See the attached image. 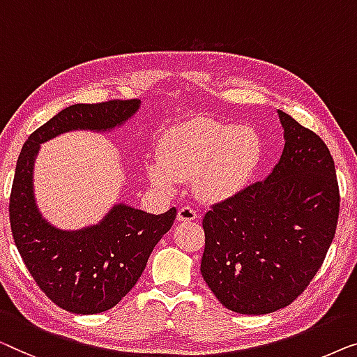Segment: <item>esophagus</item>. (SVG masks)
<instances>
[{"instance_id": "1", "label": "esophagus", "mask_w": 357, "mask_h": 357, "mask_svg": "<svg viewBox=\"0 0 357 357\" xmlns=\"http://www.w3.org/2000/svg\"><path fill=\"white\" fill-rule=\"evenodd\" d=\"M197 212L190 207H181L178 210V220L179 222H192V220H197Z\"/></svg>"}]
</instances>
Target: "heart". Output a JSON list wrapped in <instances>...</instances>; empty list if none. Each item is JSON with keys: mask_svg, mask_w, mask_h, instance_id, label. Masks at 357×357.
Here are the masks:
<instances>
[{"mask_svg": "<svg viewBox=\"0 0 357 357\" xmlns=\"http://www.w3.org/2000/svg\"><path fill=\"white\" fill-rule=\"evenodd\" d=\"M259 158L260 139L252 129L202 119L168 130L149 178L168 194L178 189L179 181L194 178L200 199L220 202L244 188Z\"/></svg>", "mask_w": 357, "mask_h": 357, "instance_id": "b5f03b06", "label": "heart"}]
</instances>
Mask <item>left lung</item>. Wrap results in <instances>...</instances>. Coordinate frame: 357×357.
Wrapping results in <instances>:
<instances>
[{"mask_svg": "<svg viewBox=\"0 0 357 357\" xmlns=\"http://www.w3.org/2000/svg\"><path fill=\"white\" fill-rule=\"evenodd\" d=\"M284 147L272 173L205 213L200 273L225 307L262 315L289 305L333 241L340 190L330 150L278 109Z\"/></svg>", "mask_w": 357, "mask_h": 357, "instance_id": "8db88e82", "label": "left lung"}]
</instances>
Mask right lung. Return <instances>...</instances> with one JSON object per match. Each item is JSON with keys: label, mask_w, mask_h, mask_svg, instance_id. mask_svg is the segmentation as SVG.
I'll return each instance as SVG.
<instances>
[{"label": "right lung", "mask_w": 357, "mask_h": 357, "mask_svg": "<svg viewBox=\"0 0 357 357\" xmlns=\"http://www.w3.org/2000/svg\"><path fill=\"white\" fill-rule=\"evenodd\" d=\"M140 100L77 103L64 108L29 135L14 173L9 220L19 254L40 289L73 314L112 309L134 288L152 250L176 218V208L152 215L114 204L97 225L59 229L43 218L33 194V165L40 144L71 130L107 132L123 126Z\"/></svg>", "instance_id": "1"}]
</instances>
